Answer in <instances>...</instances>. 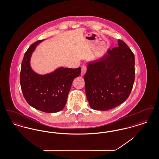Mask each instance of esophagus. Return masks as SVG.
I'll use <instances>...</instances> for the list:
<instances>
[{
  "mask_svg": "<svg viewBox=\"0 0 159 159\" xmlns=\"http://www.w3.org/2000/svg\"><path fill=\"white\" fill-rule=\"evenodd\" d=\"M86 71H87V67H86V66H82V67L81 75H82V76H83V75L86 73Z\"/></svg>",
  "mask_w": 159,
  "mask_h": 159,
  "instance_id": "34e87169",
  "label": "esophagus"
}]
</instances>
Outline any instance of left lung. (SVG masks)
I'll return each instance as SVG.
<instances>
[{"label": "left lung", "mask_w": 159, "mask_h": 159, "mask_svg": "<svg viewBox=\"0 0 159 159\" xmlns=\"http://www.w3.org/2000/svg\"><path fill=\"white\" fill-rule=\"evenodd\" d=\"M118 45L87 64L84 76L85 92L93 110L106 111L120 105L132 89L135 57L123 41L118 40Z\"/></svg>", "instance_id": "obj_1"}]
</instances>
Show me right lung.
I'll return each mask as SVG.
<instances>
[{
	"instance_id": "add662e5",
	"label": "right lung",
	"mask_w": 159,
	"mask_h": 159,
	"mask_svg": "<svg viewBox=\"0 0 159 159\" xmlns=\"http://www.w3.org/2000/svg\"><path fill=\"white\" fill-rule=\"evenodd\" d=\"M44 40L36 42L29 48L23 58L20 84L26 101L33 108L45 113H57L66 104L73 80L81 73V68L58 67L41 75L31 67L32 53Z\"/></svg>"
}]
</instances>
